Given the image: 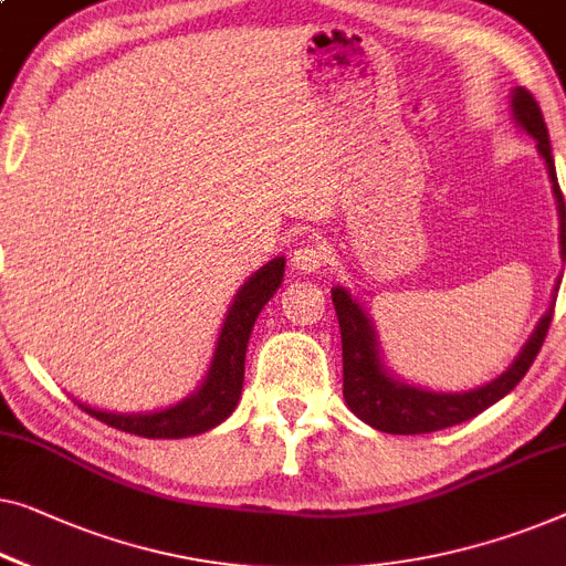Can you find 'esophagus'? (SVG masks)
<instances>
[{
  "label": "esophagus",
  "mask_w": 566,
  "mask_h": 566,
  "mask_svg": "<svg viewBox=\"0 0 566 566\" xmlns=\"http://www.w3.org/2000/svg\"><path fill=\"white\" fill-rule=\"evenodd\" d=\"M326 252L316 240H303L291 255V268L298 270V273H314L324 265Z\"/></svg>",
  "instance_id": "34e87169"
}]
</instances>
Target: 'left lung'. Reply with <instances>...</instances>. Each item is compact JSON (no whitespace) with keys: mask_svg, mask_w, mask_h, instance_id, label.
Returning a JSON list of instances; mask_svg holds the SVG:
<instances>
[{"mask_svg":"<svg viewBox=\"0 0 566 566\" xmlns=\"http://www.w3.org/2000/svg\"><path fill=\"white\" fill-rule=\"evenodd\" d=\"M511 112L513 122L523 133L536 140V150L546 163L548 181H552V191L556 199V214H559V255L562 263H566V207L564 196L559 191V181H556V168L552 158V143H548V129L544 122V114L538 109L534 96L526 88H513L511 92ZM562 277L554 285L552 303H548L546 314L538 318L534 334L523 344L518 357L513 359L505 373L497 375L480 388L462 390V392H444V390H429L419 388V385L403 382L392 378L388 365L382 363L380 347H378V332L359 306L357 298L342 285L332 289L334 311L339 318L342 332V365H344V400H347L349 411L365 421L373 429L385 433H429L447 429V426L462 423L467 419L485 411L497 400L505 398L515 385L523 380L528 367L542 349L546 339L548 324L554 316L556 293H559Z\"/></svg>","mask_w":566,"mask_h":566,"instance_id":"1","label":"left lung"}]
</instances>
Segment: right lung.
Listing matches in <instances>:
<instances>
[{
	"mask_svg": "<svg viewBox=\"0 0 566 566\" xmlns=\"http://www.w3.org/2000/svg\"><path fill=\"white\" fill-rule=\"evenodd\" d=\"M285 273V258H273L258 273H252L229 306L222 332H219L214 357L209 373L191 396L178 403L147 413H114L99 411L86 403H78L88 416L104 421L112 429L137 433L145 439H184L196 437L232 416L242 396L244 380V355L260 311L281 289Z\"/></svg>",
	"mask_w": 566,
	"mask_h": 566,
	"instance_id": "obj_1",
	"label": "right lung"
}]
</instances>
